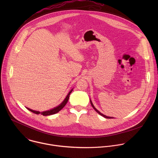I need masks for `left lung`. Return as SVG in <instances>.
Here are the masks:
<instances>
[{
  "instance_id": "obj_1",
  "label": "left lung",
  "mask_w": 158,
  "mask_h": 158,
  "mask_svg": "<svg viewBox=\"0 0 158 158\" xmlns=\"http://www.w3.org/2000/svg\"><path fill=\"white\" fill-rule=\"evenodd\" d=\"M90 102H91V106H92V107L94 109V110L98 112V114H99L101 116H103L104 118H107V119H110V118H113L112 117H109V116H105V115H104L103 114H102L101 112H100L94 106V105H93V102H92V101H91V100H90Z\"/></svg>"
}]
</instances>
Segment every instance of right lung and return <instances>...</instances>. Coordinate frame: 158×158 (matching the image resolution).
I'll return each instance as SVG.
<instances>
[{
  "instance_id": "right-lung-1",
  "label": "right lung",
  "mask_w": 158,
  "mask_h": 158,
  "mask_svg": "<svg viewBox=\"0 0 158 158\" xmlns=\"http://www.w3.org/2000/svg\"><path fill=\"white\" fill-rule=\"evenodd\" d=\"M73 89L71 90V91H70V92L68 93V94H67V96H66V98H65V99L63 101V102L59 104L58 106L54 107V109H52L51 110H46V111H43V112H39V111H37V110H32L29 108H27L26 107L28 110H29L30 111L34 112V113L36 114H41L43 116H49V115H52V114H56L57 113V112L59 111H60L64 106L65 105L67 104V101H68L69 100V96L71 94V93H72L73 91Z\"/></svg>"
}]
</instances>
